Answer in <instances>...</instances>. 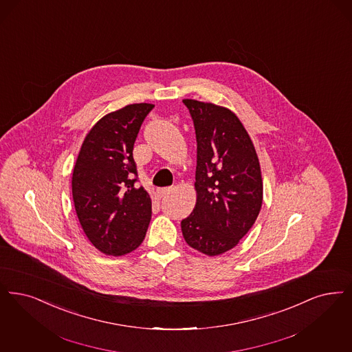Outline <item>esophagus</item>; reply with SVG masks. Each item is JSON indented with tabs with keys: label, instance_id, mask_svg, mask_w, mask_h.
Returning a JSON list of instances; mask_svg holds the SVG:
<instances>
[{
	"label": "esophagus",
	"instance_id": "1",
	"mask_svg": "<svg viewBox=\"0 0 352 352\" xmlns=\"http://www.w3.org/2000/svg\"><path fill=\"white\" fill-rule=\"evenodd\" d=\"M170 192H171V188H170V187H164V188H158V190H157V195H158V197H166V195H169Z\"/></svg>",
	"mask_w": 352,
	"mask_h": 352
}]
</instances>
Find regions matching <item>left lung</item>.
I'll return each instance as SVG.
<instances>
[{
    "instance_id": "1",
    "label": "left lung",
    "mask_w": 352,
    "mask_h": 352,
    "mask_svg": "<svg viewBox=\"0 0 352 352\" xmlns=\"http://www.w3.org/2000/svg\"><path fill=\"white\" fill-rule=\"evenodd\" d=\"M197 133V203L181 223L188 246L208 256L239 245L263 201L259 160L248 131L232 110L183 99Z\"/></svg>"
}]
</instances>
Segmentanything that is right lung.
<instances>
[{
  "label": "right lung",
  "instance_id": "add662e5",
  "mask_svg": "<svg viewBox=\"0 0 352 352\" xmlns=\"http://www.w3.org/2000/svg\"><path fill=\"white\" fill-rule=\"evenodd\" d=\"M155 107L132 103L107 113L90 128L74 164L72 195L87 239L100 253L120 256L136 250L152 217V199L135 187L133 144Z\"/></svg>",
  "mask_w": 352,
  "mask_h": 352
}]
</instances>
